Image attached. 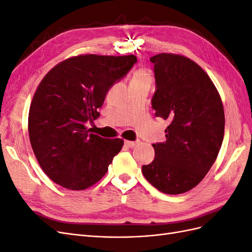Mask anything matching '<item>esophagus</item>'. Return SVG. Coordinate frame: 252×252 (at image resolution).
<instances>
[{"mask_svg":"<svg viewBox=\"0 0 252 252\" xmlns=\"http://www.w3.org/2000/svg\"><path fill=\"white\" fill-rule=\"evenodd\" d=\"M136 145V142L133 141H125V146L129 147V148H133Z\"/></svg>","mask_w":252,"mask_h":252,"instance_id":"esophagus-1","label":"esophagus"}]
</instances>
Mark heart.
<instances>
[{
	"label": "heart",
	"mask_w": 252,
	"mask_h": 252,
	"mask_svg": "<svg viewBox=\"0 0 252 252\" xmlns=\"http://www.w3.org/2000/svg\"><path fill=\"white\" fill-rule=\"evenodd\" d=\"M152 82H154V78L148 72L147 70L143 69V68H139L133 71L131 75V80H130V86H142V85H149L151 86Z\"/></svg>",
	"instance_id": "heart-1"
}]
</instances>
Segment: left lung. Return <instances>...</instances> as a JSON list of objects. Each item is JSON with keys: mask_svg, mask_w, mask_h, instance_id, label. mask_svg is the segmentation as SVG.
Here are the masks:
<instances>
[{"mask_svg": "<svg viewBox=\"0 0 252 252\" xmlns=\"http://www.w3.org/2000/svg\"><path fill=\"white\" fill-rule=\"evenodd\" d=\"M157 90L156 117L169 120L166 141L152 144L155 159L142 166L150 184L166 194L189 191L205 178L222 146L225 114L211 79L192 60L175 53L150 58Z\"/></svg>", "mask_w": 252, "mask_h": 252, "instance_id": "obj_1", "label": "left lung"}]
</instances>
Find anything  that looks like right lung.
Here are the masks:
<instances>
[{
    "mask_svg": "<svg viewBox=\"0 0 252 252\" xmlns=\"http://www.w3.org/2000/svg\"><path fill=\"white\" fill-rule=\"evenodd\" d=\"M136 63L133 55H80L50 69L33 94L28 133L43 171L57 184L84 190L100 181L124 145L89 133L109 88Z\"/></svg>",
    "mask_w": 252,
    "mask_h": 252,
    "instance_id": "add662e5",
    "label": "right lung"
}]
</instances>
